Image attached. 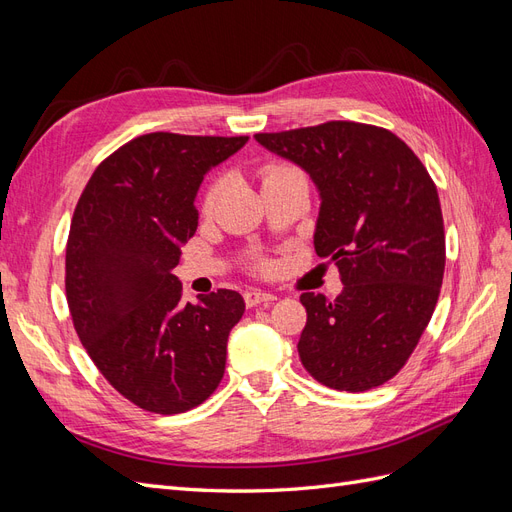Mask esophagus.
Returning <instances> with one entry per match:
<instances>
[{
    "mask_svg": "<svg viewBox=\"0 0 512 512\" xmlns=\"http://www.w3.org/2000/svg\"><path fill=\"white\" fill-rule=\"evenodd\" d=\"M243 299H245V305H247V307H256V305H260V303H271V301H275V294L262 292V290H247V292L243 294Z\"/></svg>",
    "mask_w": 512,
    "mask_h": 512,
    "instance_id": "obj_1",
    "label": "esophagus"
}]
</instances>
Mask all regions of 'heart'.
I'll return each mask as SVG.
<instances>
[{
    "mask_svg": "<svg viewBox=\"0 0 512 512\" xmlns=\"http://www.w3.org/2000/svg\"><path fill=\"white\" fill-rule=\"evenodd\" d=\"M290 173H297V168H292L288 164H269V166L262 168L260 179H262V183H269V181H275V179H282V177H286ZM224 183H226L224 177H218V179H213L209 183V188H207V192L203 196V211L205 213L213 211L215 203H218V198H220V194L224 190ZM254 269L265 273V271L271 269V262L267 258H256L254 260Z\"/></svg>",
    "mask_w": 512,
    "mask_h": 512,
    "instance_id": "heart-1",
    "label": "heart"
}]
</instances>
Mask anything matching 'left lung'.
<instances>
[{
	"mask_svg": "<svg viewBox=\"0 0 512 512\" xmlns=\"http://www.w3.org/2000/svg\"><path fill=\"white\" fill-rule=\"evenodd\" d=\"M256 141L299 164L322 205L314 245L344 290L303 292L299 356L309 376L363 393L406 365L436 309L444 277V220L436 183L393 132L354 121L260 132Z\"/></svg>",
	"mask_w": 512,
	"mask_h": 512,
	"instance_id": "left-lung-1",
	"label": "left lung"
}]
</instances>
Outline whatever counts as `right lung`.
<instances>
[{
  "label": "right lung",
  "mask_w": 512,
  "mask_h": 512,
  "mask_svg": "<svg viewBox=\"0 0 512 512\" xmlns=\"http://www.w3.org/2000/svg\"><path fill=\"white\" fill-rule=\"evenodd\" d=\"M245 143L247 136H136L98 164L76 203L66 245L74 331L108 384L147 412H188L224 378L243 297L220 288L183 303L173 269L198 226L203 177Z\"/></svg>",
  "instance_id": "obj_1"
}]
</instances>
